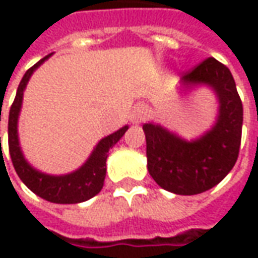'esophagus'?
<instances>
[{
    "label": "esophagus",
    "instance_id": "obj_1",
    "mask_svg": "<svg viewBox=\"0 0 258 258\" xmlns=\"http://www.w3.org/2000/svg\"><path fill=\"white\" fill-rule=\"evenodd\" d=\"M146 113H148V110H146L145 104H136L132 109V113H131V122L134 124L144 122L145 117H146Z\"/></svg>",
    "mask_w": 258,
    "mask_h": 258
}]
</instances>
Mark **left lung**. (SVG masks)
Instances as JSON below:
<instances>
[{"mask_svg":"<svg viewBox=\"0 0 258 258\" xmlns=\"http://www.w3.org/2000/svg\"><path fill=\"white\" fill-rule=\"evenodd\" d=\"M186 89L207 85L218 99V116L213 127L195 141H185L159 124L145 123L148 171L161 188L178 195H195L220 183L237 162L243 103L233 75L214 57L186 72L181 79Z\"/></svg>","mask_w":258,"mask_h":258,"instance_id":"obj_1","label":"left lung"}]
</instances>
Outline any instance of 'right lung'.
Returning a JSON list of instances; mask_svg holds the SVG:
<instances>
[{"instance_id":"add662e5","label":"right lung","mask_w":258,"mask_h":258,"mask_svg":"<svg viewBox=\"0 0 258 258\" xmlns=\"http://www.w3.org/2000/svg\"><path fill=\"white\" fill-rule=\"evenodd\" d=\"M50 55L51 54L45 55L44 58L35 63L31 69H28L18 85L17 94H15L14 102L11 104L10 116H8V149H10L15 172L18 173L20 179L28 186V189H31L35 195L41 197L45 201L54 204L83 203L93 198L94 195H97L103 188L104 176H106V159L109 155V149L119 142V139L123 136L129 126H123L117 132L103 138L96 145L89 159L75 172L55 176V175H47L34 169L25 161L24 155L21 152L20 142H18L17 123H18V114L23 104L25 86L28 83L31 75L34 73L35 69L43 64Z\"/></svg>"}]
</instances>
